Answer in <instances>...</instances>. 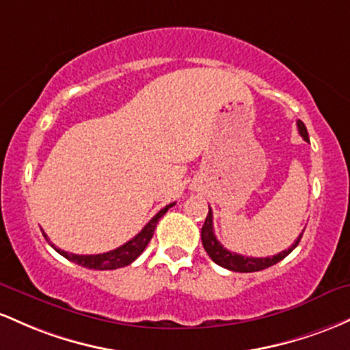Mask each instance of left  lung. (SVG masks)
I'll list each match as a JSON object with an SVG mask.
<instances>
[{"mask_svg": "<svg viewBox=\"0 0 350 350\" xmlns=\"http://www.w3.org/2000/svg\"><path fill=\"white\" fill-rule=\"evenodd\" d=\"M297 131H299L302 139H304L306 142H309L308 129H306V125L302 124L301 120H297ZM301 238H302V233L288 250L281 251V253L274 254V256L253 258V256H243V254L231 253V251H228L225 246L218 241L213 231V213H211V208H208L205 225L202 228V243H203V248H205V251L208 253V256L217 262L218 266H221V268L237 271V273H254V271H261V269L269 268V266L276 265V262L284 260V258L288 256V254L291 253L297 245H299Z\"/></svg>", "mask_w": 350, "mask_h": 350, "instance_id": "left-lung-1", "label": "left lung"}]
</instances>
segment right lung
I'll list each match as a JSON object with an SVG mask.
<instances>
[{
	"label": "right lung",
	"instance_id": "add662e5",
	"mask_svg": "<svg viewBox=\"0 0 350 350\" xmlns=\"http://www.w3.org/2000/svg\"><path fill=\"white\" fill-rule=\"evenodd\" d=\"M175 203H170V205H167L162 210L159 211V213L155 215L154 218L150 219V221L147 223L142 228V231H140L139 234H135L131 241H127L125 245L119 246V248L112 250V251H107V253H102V254H72V253H68V251H62L56 248V246L53 245V243H49L51 246H53L54 250L57 251L61 256H64L66 260L76 262V265L82 266V268H89V269H97V271H104V269H117V268H124V266H129L131 262H133L137 260V258L142 254V251L147 248V245L150 243L152 237H154V231L157 228V223H159V219L163 217L165 213L168 211V208L174 206ZM44 238L48 239V237ZM49 241V239H48Z\"/></svg>",
	"mask_w": 350,
	"mask_h": 350
}]
</instances>
